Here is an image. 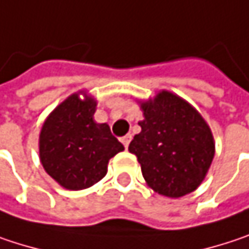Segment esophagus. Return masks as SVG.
<instances>
[{"instance_id": "esophagus-1", "label": "esophagus", "mask_w": 249, "mask_h": 249, "mask_svg": "<svg viewBox=\"0 0 249 249\" xmlns=\"http://www.w3.org/2000/svg\"><path fill=\"white\" fill-rule=\"evenodd\" d=\"M131 140H132V135H131V134H126V135H124V137L121 138V142L124 144L125 148H128L129 142H131Z\"/></svg>"}]
</instances>
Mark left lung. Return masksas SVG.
Masks as SVG:
<instances>
[{"label":"left lung","instance_id":"left-lung-1","mask_svg":"<svg viewBox=\"0 0 249 249\" xmlns=\"http://www.w3.org/2000/svg\"><path fill=\"white\" fill-rule=\"evenodd\" d=\"M137 102L144 120L128 149L137 155L147 185L170 198L195 191L215 155L210 125L190 102L167 89Z\"/></svg>","mask_w":249,"mask_h":249}]
</instances>
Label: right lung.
<instances>
[{
    "label": "right lung",
    "mask_w": 249,
    "mask_h": 249,
    "mask_svg": "<svg viewBox=\"0 0 249 249\" xmlns=\"http://www.w3.org/2000/svg\"><path fill=\"white\" fill-rule=\"evenodd\" d=\"M97 100L81 89L45 118L38 140L39 161L62 188L79 191L101 181L109 160L124 151L107 123L94 120Z\"/></svg>",
    "instance_id": "add662e5"
}]
</instances>
